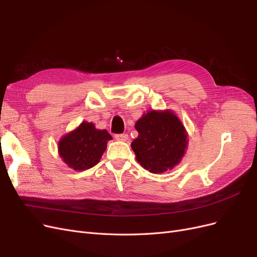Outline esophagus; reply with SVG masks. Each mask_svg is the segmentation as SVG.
I'll use <instances>...</instances> for the list:
<instances>
[{
	"mask_svg": "<svg viewBox=\"0 0 257 257\" xmlns=\"http://www.w3.org/2000/svg\"><path fill=\"white\" fill-rule=\"evenodd\" d=\"M114 138L119 142H126L128 139V135L127 134H115Z\"/></svg>",
	"mask_w": 257,
	"mask_h": 257,
	"instance_id": "34e87169",
	"label": "esophagus"
}]
</instances>
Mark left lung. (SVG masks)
Returning <instances> with one entry per match:
<instances>
[{
  "label": "left lung",
  "instance_id": "1",
  "mask_svg": "<svg viewBox=\"0 0 257 257\" xmlns=\"http://www.w3.org/2000/svg\"><path fill=\"white\" fill-rule=\"evenodd\" d=\"M135 127L138 137L131 147L145 169L160 174L179 164L188 142L184 126L172 111L147 112Z\"/></svg>",
  "mask_w": 257,
  "mask_h": 257
}]
</instances>
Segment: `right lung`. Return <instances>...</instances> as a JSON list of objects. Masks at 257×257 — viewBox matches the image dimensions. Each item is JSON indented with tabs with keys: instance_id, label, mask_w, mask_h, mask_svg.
Instances as JSON below:
<instances>
[{
	"instance_id": "add662e5",
	"label": "right lung",
	"mask_w": 257,
	"mask_h": 257,
	"mask_svg": "<svg viewBox=\"0 0 257 257\" xmlns=\"http://www.w3.org/2000/svg\"><path fill=\"white\" fill-rule=\"evenodd\" d=\"M112 139L106 130H96L94 124L82 122L59 143V153L66 164L75 170L95 166Z\"/></svg>"
}]
</instances>
